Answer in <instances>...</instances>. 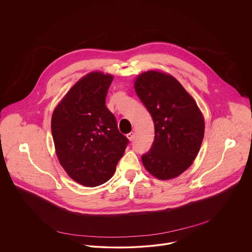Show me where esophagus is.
<instances>
[{"mask_svg":"<svg viewBox=\"0 0 252 252\" xmlns=\"http://www.w3.org/2000/svg\"><path fill=\"white\" fill-rule=\"evenodd\" d=\"M127 138L130 140V141H133L135 139V133L134 132H131L129 134H127Z\"/></svg>","mask_w":252,"mask_h":252,"instance_id":"34e87169","label":"esophagus"}]
</instances>
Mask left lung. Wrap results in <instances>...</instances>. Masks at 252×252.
<instances>
[{"instance_id":"left-lung-1","label":"left lung","mask_w":252,"mask_h":252,"mask_svg":"<svg viewBox=\"0 0 252 252\" xmlns=\"http://www.w3.org/2000/svg\"><path fill=\"white\" fill-rule=\"evenodd\" d=\"M135 90L155 129L153 144L142 156L144 168L159 180L177 178L198 155L205 133L203 114L171 74L143 72L136 78Z\"/></svg>"}]
</instances>
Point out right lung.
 I'll use <instances>...</instances> for the list:
<instances>
[{
  "mask_svg": "<svg viewBox=\"0 0 252 252\" xmlns=\"http://www.w3.org/2000/svg\"><path fill=\"white\" fill-rule=\"evenodd\" d=\"M111 74L92 72L79 79L55 108L51 132L56 155L69 177L95 187L114 174L129 140L106 106Z\"/></svg>",
  "mask_w": 252,
  "mask_h": 252,
  "instance_id": "obj_1",
  "label": "right lung"
}]
</instances>
